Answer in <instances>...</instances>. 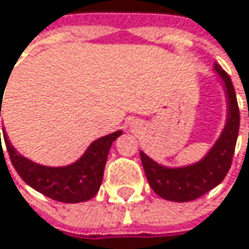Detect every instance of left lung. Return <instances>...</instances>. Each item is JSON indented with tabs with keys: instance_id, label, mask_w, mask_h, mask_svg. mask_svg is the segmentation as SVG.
<instances>
[{
	"instance_id": "1",
	"label": "left lung",
	"mask_w": 249,
	"mask_h": 249,
	"mask_svg": "<svg viewBox=\"0 0 249 249\" xmlns=\"http://www.w3.org/2000/svg\"><path fill=\"white\" fill-rule=\"evenodd\" d=\"M213 69L224 82L228 101V117L224 131L211 151L200 161L177 169L164 167L151 160L145 153L140 151L148 184L160 197L166 200H195L216 187L231 169L239 132V108L229 75L219 65H215Z\"/></svg>"
}]
</instances>
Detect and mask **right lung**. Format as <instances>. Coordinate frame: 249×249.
I'll return each mask as SVG.
<instances>
[{"label": "right lung", "mask_w": 249, "mask_h": 249, "mask_svg": "<svg viewBox=\"0 0 249 249\" xmlns=\"http://www.w3.org/2000/svg\"><path fill=\"white\" fill-rule=\"evenodd\" d=\"M4 89H0V96L4 95ZM121 134L123 131H115L95 140L77 161L65 167H47L37 164L25 159L11 145L7 134H4V141L14 169L28 186L53 200L79 203L92 199L98 193L104 178L109 148Z\"/></svg>", "instance_id": "add662e5"}]
</instances>
